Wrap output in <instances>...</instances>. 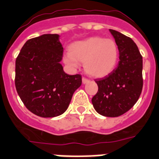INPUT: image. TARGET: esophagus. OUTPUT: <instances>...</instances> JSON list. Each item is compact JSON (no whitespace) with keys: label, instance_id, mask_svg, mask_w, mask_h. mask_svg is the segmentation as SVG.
Returning <instances> with one entry per match:
<instances>
[{"label":"esophagus","instance_id":"1","mask_svg":"<svg viewBox=\"0 0 159 159\" xmlns=\"http://www.w3.org/2000/svg\"><path fill=\"white\" fill-rule=\"evenodd\" d=\"M89 82H90V81L88 79L85 78V77H82V83H83V84H87V83H88Z\"/></svg>","mask_w":159,"mask_h":159}]
</instances>
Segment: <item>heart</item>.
Segmentation results:
<instances>
[{"label":"heart","instance_id":"1","mask_svg":"<svg viewBox=\"0 0 159 159\" xmlns=\"http://www.w3.org/2000/svg\"><path fill=\"white\" fill-rule=\"evenodd\" d=\"M70 52L64 56V62L77 67L78 62H84V70L93 77H104L117 66L119 50L114 40L93 36L78 41L70 46Z\"/></svg>","mask_w":159,"mask_h":159}]
</instances>
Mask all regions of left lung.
I'll list each match as a JSON object with an SVG mask.
<instances>
[{"label":"left lung","mask_w":159,"mask_h":159,"mask_svg":"<svg viewBox=\"0 0 159 159\" xmlns=\"http://www.w3.org/2000/svg\"><path fill=\"white\" fill-rule=\"evenodd\" d=\"M119 50V62L109 75L95 81L98 91L92 99L93 107L105 117L121 116L139 100L143 89V57L130 37L109 29Z\"/></svg>","instance_id":"left-lung-1"}]
</instances>
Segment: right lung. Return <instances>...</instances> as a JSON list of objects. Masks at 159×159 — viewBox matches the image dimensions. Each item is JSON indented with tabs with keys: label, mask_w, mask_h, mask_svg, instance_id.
I'll return each instance as SVG.
<instances>
[{
	"label": "right lung",
	"mask_w": 159,
	"mask_h": 159,
	"mask_svg": "<svg viewBox=\"0 0 159 159\" xmlns=\"http://www.w3.org/2000/svg\"><path fill=\"white\" fill-rule=\"evenodd\" d=\"M59 36L44 34L28 40L16 60L18 95L29 111L42 117L64 113L82 85L81 75L63 71V47Z\"/></svg>",
	"instance_id": "obj_1"
}]
</instances>
